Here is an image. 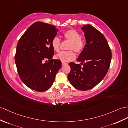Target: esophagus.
I'll list each match as a JSON object with an SVG mask.
<instances>
[{
	"label": "esophagus",
	"mask_w": 128,
	"mask_h": 128,
	"mask_svg": "<svg viewBox=\"0 0 128 128\" xmlns=\"http://www.w3.org/2000/svg\"><path fill=\"white\" fill-rule=\"evenodd\" d=\"M68 64L67 63H64V62H62V66H64V65H67Z\"/></svg>",
	"instance_id": "obj_1"
}]
</instances>
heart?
Masks as SVG:
<instances>
[{
    "mask_svg": "<svg viewBox=\"0 0 128 128\" xmlns=\"http://www.w3.org/2000/svg\"><path fill=\"white\" fill-rule=\"evenodd\" d=\"M64 36L65 39L70 42L68 46V50H74L78 53L82 52L84 47V42L81 38V35L78 32L74 29H70L64 32ZM51 44L53 49L55 51H59L60 45V39L57 36L54 37L52 40ZM72 50L60 52L56 54L55 57L63 62L72 60L75 58V55Z\"/></svg>",
    "mask_w": 128,
    "mask_h": 128,
    "instance_id": "obj_1",
    "label": "heart"
}]
</instances>
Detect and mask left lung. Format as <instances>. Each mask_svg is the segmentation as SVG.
Here are the masks:
<instances>
[{
  "mask_svg": "<svg viewBox=\"0 0 128 128\" xmlns=\"http://www.w3.org/2000/svg\"><path fill=\"white\" fill-rule=\"evenodd\" d=\"M84 33L86 45L77 61L69 63L71 71L68 78L73 87L80 90L93 88L105 78L111 63L112 54L104 35L90 24L81 27Z\"/></svg>",
  "mask_w": 128,
  "mask_h": 128,
  "instance_id": "8db88e82",
  "label": "left lung"
}]
</instances>
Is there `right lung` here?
<instances>
[{"label":"right lung","mask_w":128,"mask_h":128,"mask_svg":"<svg viewBox=\"0 0 128 128\" xmlns=\"http://www.w3.org/2000/svg\"><path fill=\"white\" fill-rule=\"evenodd\" d=\"M58 30L54 26L35 22L18 42L14 57L18 73L23 84L32 90H48L62 66L60 60L52 59L54 52L51 42Z\"/></svg>","instance_id":"add662e5"}]
</instances>
